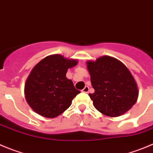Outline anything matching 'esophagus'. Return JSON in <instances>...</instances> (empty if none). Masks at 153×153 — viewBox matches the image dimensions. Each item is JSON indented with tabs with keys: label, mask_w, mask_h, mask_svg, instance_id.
Instances as JSON below:
<instances>
[{
	"label": "esophagus",
	"mask_w": 153,
	"mask_h": 153,
	"mask_svg": "<svg viewBox=\"0 0 153 153\" xmlns=\"http://www.w3.org/2000/svg\"><path fill=\"white\" fill-rule=\"evenodd\" d=\"M88 90H89V88H88V86H85V88H84L82 90V92L88 93Z\"/></svg>",
	"instance_id": "34e87169"
}]
</instances>
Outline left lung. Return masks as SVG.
Here are the masks:
<instances>
[{
  "mask_svg": "<svg viewBox=\"0 0 153 153\" xmlns=\"http://www.w3.org/2000/svg\"><path fill=\"white\" fill-rule=\"evenodd\" d=\"M87 69L94 92L89 94L93 105L110 117L120 116L137 102L138 88L127 67L118 59L104 56L88 61Z\"/></svg>",
  "mask_w": 153,
  "mask_h": 153,
  "instance_id": "obj_1",
  "label": "left lung"
}]
</instances>
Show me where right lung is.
<instances>
[{
	"mask_svg": "<svg viewBox=\"0 0 153 153\" xmlns=\"http://www.w3.org/2000/svg\"><path fill=\"white\" fill-rule=\"evenodd\" d=\"M77 63L76 59L55 54L34 67L25 84L26 101L32 110L46 118H55L71 105L80 91L74 88L66 74Z\"/></svg>",
	"mask_w": 153,
	"mask_h": 153,
	"instance_id": "1",
	"label": "right lung"
}]
</instances>
